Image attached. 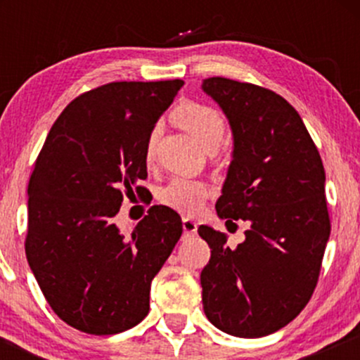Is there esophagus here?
Instances as JSON below:
<instances>
[{"label":"esophagus","instance_id":"esophagus-1","mask_svg":"<svg viewBox=\"0 0 360 360\" xmlns=\"http://www.w3.org/2000/svg\"><path fill=\"white\" fill-rule=\"evenodd\" d=\"M183 230H184V233L186 235H193V233H196V230H198V223L193 220V218H183Z\"/></svg>","mask_w":360,"mask_h":360}]
</instances>
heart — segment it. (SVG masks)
Returning <instances> with one entry per match:
<instances>
[{
    "instance_id": "1",
    "label": "heart",
    "mask_w": 360,
    "mask_h": 360,
    "mask_svg": "<svg viewBox=\"0 0 360 360\" xmlns=\"http://www.w3.org/2000/svg\"><path fill=\"white\" fill-rule=\"evenodd\" d=\"M172 120L177 127L191 135L194 142L205 150H213L218 147L225 134V122L221 115L212 106L201 103H184L177 106L172 113ZM157 130H152L146 143V160L150 162L155 152ZM208 196V188L200 181L172 179L160 191V200L169 208L183 213H196Z\"/></svg>"
}]
</instances>
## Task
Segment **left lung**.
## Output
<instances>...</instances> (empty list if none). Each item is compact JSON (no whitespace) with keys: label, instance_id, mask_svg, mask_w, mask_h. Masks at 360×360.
I'll return each instance as SVG.
<instances>
[{"label":"left lung","instance_id":"8db88e82","mask_svg":"<svg viewBox=\"0 0 360 360\" xmlns=\"http://www.w3.org/2000/svg\"><path fill=\"white\" fill-rule=\"evenodd\" d=\"M201 89L233 137L214 208L249 226L237 249L226 233L198 229L212 249L201 271L205 315L230 335H269L300 315L316 286L330 237L325 169L298 111L274 91L226 77H208Z\"/></svg>","mask_w":360,"mask_h":360}]
</instances>
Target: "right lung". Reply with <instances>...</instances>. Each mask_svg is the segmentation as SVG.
Here are the masks:
<instances>
[{
  "label": "right lung",
  "instance_id": "add662e5",
  "mask_svg": "<svg viewBox=\"0 0 360 360\" xmlns=\"http://www.w3.org/2000/svg\"><path fill=\"white\" fill-rule=\"evenodd\" d=\"M184 81L110 82L77 96L56 120L28 183V266L65 323L113 335L148 313L150 284L183 233L152 206L131 233L113 218L147 177L146 143ZM140 186L137 188V191Z\"/></svg>",
  "mask_w": 360,
  "mask_h": 360
}]
</instances>
